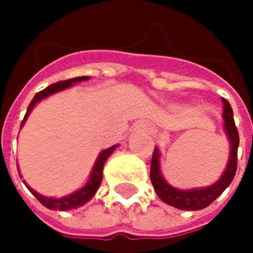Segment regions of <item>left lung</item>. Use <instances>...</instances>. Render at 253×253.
I'll use <instances>...</instances> for the list:
<instances>
[{
	"label": "left lung",
	"mask_w": 253,
	"mask_h": 253,
	"mask_svg": "<svg viewBox=\"0 0 253 253\" xmlns=\"http://www.w3.org/2000/svg\"><path fill=\"white\" fill-rule=\"evenodd\" d=\"M224 102V127L227 131L230 142H231V152H230V161H228L227 169L224 171V174L220 177V180L207 187V189H193V190H178L171 187L160 173V163H158V149H154L152 154V160H151V181L152 186L157 192V195L160 196V199H163L166 204L178 208V210H186V211H198V210H204L208 205H211L231 183V180L234 178L236 170H237V146H239V131L237 127L234 125V119H233V110L228 104V101L223 99Z\"/></svg>",
	"instance_id": "1"
}]
</instances>
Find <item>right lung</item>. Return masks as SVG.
I'll return each instance as SVG.
<instances>
[{
	"label": "right lung",
	"instance_id": "right-lung-1",
	"mask_svg": "<svg viewBox=\"0 0 253 253\" xmlns=\"http://www.w3.org/2000/svg\"><path fill=\"white\" fill-rule=\"evenodd\" d=\"M87 79H89L87 76H82L73 77V79H67V80H61V82L52 83V84H49L48 87H45L43 90L38 92V93L33 96L32 102L29 104V107H27V111H26V116L25 119H23V122H22V125L25 123L26 117L29 116V113L32 111V108L35 107L36 102H39L41 99H43V98H46V96H49V95L58 92V90H63V89L72 86V83L82 82V80H87ZM114 149H116V146H111V148H108V149H105V151H102V152L99 154V157H98V160H96V164H95V167H93V171H92V174H90L89 181L86 183L84 187H82L80 190H77L76 193H73V195H69V196H66V198H60V199H52V198H45V196L36 193V192L32 190L30 187H29V190L36 196V199H38L43 207H46V208H49V210L67 211V210H73V208H77V207H82V205L86 204V202L95 195V192L98 190V187H99V184H101V180H102V169H104V164H105L107 158L111 155V152H113Z\"/></svg>",
	"mask_w": 253,
	"mask_h": 253
}]
</instances>
